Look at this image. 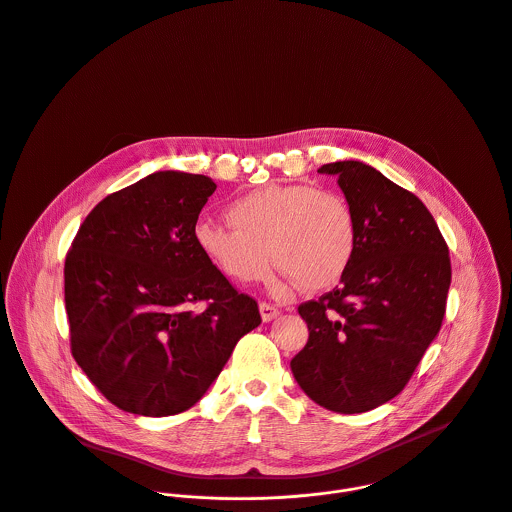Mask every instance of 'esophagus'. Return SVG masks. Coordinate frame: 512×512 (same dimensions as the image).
<instances>
[{
    "label": "esophagus",
    "instance_id": "34e87169",
    "mask_svg": "<svg viewBox=\"0 0 512 512\" xmlns=\"http://www.w3.org/2000/svg\"><path fill=\"white\" fill-rule=\"evenodd\" d=\"M260 316H262V320L264 322H272L274 318H278V308L276 306H272V304H266V302H260Z\"/></svg>",
    "mask_w": 512,
    "mask_h": 512
}]
</instances>
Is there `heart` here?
Segmentation results:
<instances>
[{
	"label": "heart",
	"mask_w": 512,
	"mask_h": 512,
	"mask_svg": "<svg viewBox=\"0 0 512 512\" xmlns=\"http://www.w3.org/2000/svg\"><path fill=\"white\" fill-rule=\"evenodd\" d=\"M230 226L200 220L194 242L228 280L268 278L272 260L284 280L306 290L340 282L357 246V224L347 200L308 184H268L228 206Z\"/></svg>",
	"instance_id": "obj_1"
}]
</instances>
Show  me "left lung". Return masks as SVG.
<instances>
[{"mask_svg":"<svg viewBox=\"0 0 512 512\" xmlns=\"http://www.w3.org/2000/svg\"><path fill=\"white\" fill-rule=\"evenodd\" d=\"M338 176L357 246L340 288L298 308L310 338L290 361L302 391L336 413L393 399L437 338L451 286L449 248L427 206L359 161L318 169Z\"/></svg>","mask_w":512,"mask_h":512,"instance_id":"8db88e82","label":"left lung"}]
</instances>
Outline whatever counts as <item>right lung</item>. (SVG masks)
I'll use <instances>...</instances> for the list:
<instances>
[{"instance_id": "right-lung-1", "label": "right lung", "mask_w": 512, "mask_h": 512, "mask_svg": "<svg viewBox=\"0 0 512 512\" xmlns=\"http://www.w3.org/2000/svg\"><path fill=\"white\" fill-rule=\"evenodd\" d=\"M214 190L204 174L153 172L103 198L65 258L73 357L127 413L190 409L238 340L262 322L258 304L238 294L194 242Z\"/></svg>"}]
</instances>
